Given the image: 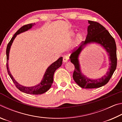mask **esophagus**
Segmentation results:
<instances>
[{"label":"esophagus","mask_w":122,"mask_h":122,"mask_svg":"<svg viewBox=\"0 0 122 122\" xmlns=\"http://www.w3.org/2000/svg\"><path fill=\"white\" fill-rule=\"evenodd\" d=\"M68 60V56H67V55H65V56L63 57V62L64 63L67 62Z\"/></svg>","instance_id":"esophagus-1"}]
</instances>
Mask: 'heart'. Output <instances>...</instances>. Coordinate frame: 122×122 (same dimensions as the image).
I'll use <instances>...</instances> for the list:
<instances>
[{"mask_svg": "<svg viewBox=\"0 0 122 122\" xmlns=\"http://www.w3.org/2000/svg\"><path fill=\"white\" fill-rule=\"evenodd\" d=\"M71 34L72 35V36H74V35L75 34V33H74V32H71ZM83 39V34H81V33L78 34L77 37H76V40H77V42H80L81 41H82Z\"/></svg>", "mask_w": 122, "mask_h": 122, "instance_id": "1", "label": "heart"}]
</instances>
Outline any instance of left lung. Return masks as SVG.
I'll list each match as a JSON object with an SVG mask.
<instances>
[{
	"instance_id": "8db88e82",
	"label": "left lung",
	"mask_w": 122,
	"mask_h": 122,
	"mask_svg": "<svg viewBox=\"0 0 122 122\" xmlns=\"http://www.w3.org/2000/svg\"><path fill=\"white\" fill-rule=\"evenodd\" d=\"M88 34L86 39L82 41L77 48L71 54L70 59L75 66L73 77L74 80L80 87L86 89L100 88L106 85L112 76L116 69V45L115 39L102 25L95 21L88 20ZM96 43L102 46L109 55V67L106 75L100 79H92L87 77L82 73L79 62V54L88 44Z\"/></svg>"
}]
</instances>
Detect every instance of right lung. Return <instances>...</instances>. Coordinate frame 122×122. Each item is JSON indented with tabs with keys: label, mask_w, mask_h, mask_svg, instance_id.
<instances>
[{
	"label": "right lung",
	"mask_w": 122,
	"mask_h": 122,
	"mask_svg": "<svg viewBox=\"0 0 122 122\" xmlns=\"http://www.w3.org/2000/svg\"><path fill=\"white\" fill-rule=\"evenodd\" d=\"M35 23L34 24H30L24 25L21 27L19 30L16 32L15 34H14L13 36L12 37L11 40H10L9 44L7 45V48H6V58H7V70L8 74H9L10 77L13 82H14V84L16 86L18 89L21 91V92H25V93L28 94H32V95H39L44 94L45 92H47L50 88L51 87V84L53 82V76L55 71L57 69H58L59 67L62 65V57H61L57 60L56 61L53 62L52 64L49 66L46 69L45 73L41 81L39 84H36V86H25L20 84L18 82H16V80L14 79L13 76L12 75L11 72L10 71L9 68V54L10 51L11 47L12 46V43H13L14 39L16 38L17 35L21 33L26 32L27 30H30L31 28L33 26L35 25Z\"/></svg>",
	"instance_id": "1"
}]
</instances>
